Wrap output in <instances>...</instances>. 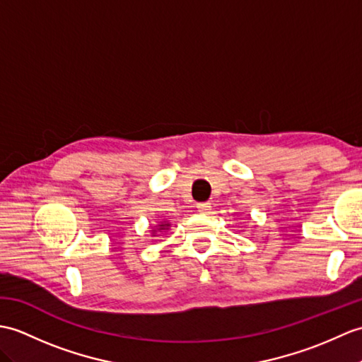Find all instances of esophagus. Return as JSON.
<instances>
[{
  "label": "esophagus",
  "instance_id": "1",
  "mask_svg": "<svg viewBox=\"0 0 362 362\" xmlns=\"http://www.w3.org/2000/svg\"><path fill=\"white\" fill-rule=\"evenodd\" d=\"M209 208H211V204H209V202H199L197 204L199 213H208Z\"/></svg>",
  "mask_w": 362,
  "mask_h": 362
}]
</instances>
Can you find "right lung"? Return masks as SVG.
Masks as SVG:
<instances>
[{
	"instance_id": "add662e5",
	"label": "right lung",
	"mask_w": 362,
	"mask_h": 362,
	"mask_svg": "<svg viewBox=\"0 0 362 362\" xmlns=\"http://www.w3.org/2000/svg\"><path fill=\"white\" fill-rule=\"evenodd\" d=\"M160 226H168V223H163V225H160ZM160 230H163V228H160Z\"/></svg>"
}]
</instances>
